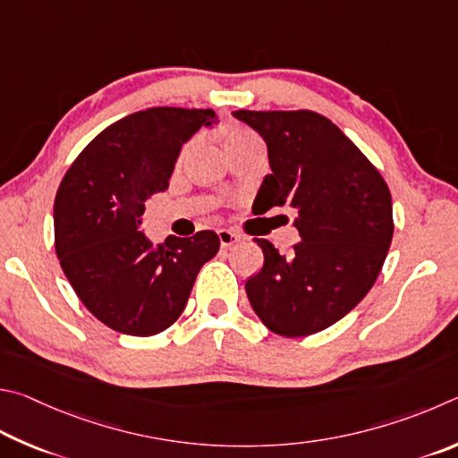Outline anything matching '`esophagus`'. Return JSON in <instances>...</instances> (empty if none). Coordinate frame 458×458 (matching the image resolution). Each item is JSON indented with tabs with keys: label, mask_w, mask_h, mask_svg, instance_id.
Returning <instances> with one entry per match:
<instances>
[{
	"label": "esophagus",
	"mask_w": 458,
	"mask_h": 458,
	"mask_svg": "<svg viewBox=\"0 0 458 458\" xmlns=\"http://www.w3.org/2000/svg\"><path fill=\"white\" fill-rule=\"evenodd\" d=\"M216 235H219L221 247H231V245H235L239 239H242V235H237V233H233V231H229V229H219V231H216Z\"/></svg>",
	"instance_id": "34e87169"
}]
</instances>
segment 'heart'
<instances>
[{
  "mask_svg": "<svg viewBox=\"0 0 458 458\" xmlns=\"http://www.w3.org/2000/svg\"><path fill=\"white\" fill-rule=\"evenodd\" d=\"M192 147H195V142L184 144L179 152V160H176V163L182 165L192 152ZM225 147H227L229 155H235V152L245 150V148H261V140H259V136L251 131V128L235 124V126H229L227 131H225Z\"/></svg>",
  "mask_w": 458,
  "mask_h": 458,
  "instance_id": "b5f03b06",
  "label": "heart"
}]
</instances>
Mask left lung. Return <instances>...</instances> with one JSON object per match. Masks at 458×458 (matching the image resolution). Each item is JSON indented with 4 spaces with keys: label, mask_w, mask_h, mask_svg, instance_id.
Masks as SVG:
<instances>
[{
    "label": "left lung",
    "mask_w": 458,
    "mask_h": 458,
    "mask_svg": "<svg viewBox=\"0 0 458 458\" xmlns=\"http://www.w3.org/2000/svg\"><path fill=\"white\" fill-rule=\"evenodd\" d=\"M267 144L271 174L253 208L292 207L301 242L282 255L267 239L263 267L247 279L255 314L271 332L301 338L326 330L370 292L394 233L392 197L366 155L314 110H235Z\"/></svg>",
    "instance_id": "1"
}]
</instances>
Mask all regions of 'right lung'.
Returning a JSON list of instances; mask_svg holds the SVG:
<instances>
[{
  "label": "right lung",
  "instance_id": "add662e5",
  "mask_svg": "<svg viewBox=\"0 0 458 458\" xmlns=\"http://www.w3.org/2000/svg\"><path fill=\"white\" fill-rule=\"evenodd\" d=\"M213 110L157 106L116 120L80 152L54 200V245L80 301L114 332L155 335L182 314L199 269L219 251L215 231L152 247L144 200L168 189L181 144Z\"/></svg>",
  "mask_w": 458,
  "mask_h": 458
}]
</instances>
